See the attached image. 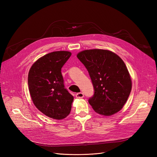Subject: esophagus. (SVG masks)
I'll return each instance as SVG.
<instances>
[{"mask_svg":"<svg viewBox=\"0 0 157 157\" xmlns=\"http://www.w3.org/2000/svg\"><path fill=\"white\" fill-rule=\"evenodd\" d=\"M76 98H84V94L82 92H79L76 94Z\"/></svg>","mask_w":157,"mask_h":157,"instance_id":"obj_1","label":"esophagus"}]
</instances>
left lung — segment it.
<instances>
[{"mask_svg": "<svg viewBox=\"0 0 157 157\" xmlns=\"http://www.w3.org/2000/svg\"><path fill=\"white\" fill-rule=\"evenodd\" d=\"M88 71L94 94L88 102L97 113L110 116L119 111L132 90V80L124 61L113 52L87 50L77 54Z\"/></svg>", "mask_w": 157, "mask_h": 157, "instance_id": "left-lung-1", "label": "left lung"}]
</instances>
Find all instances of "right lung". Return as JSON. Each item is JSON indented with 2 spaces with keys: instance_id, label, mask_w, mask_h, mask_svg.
I'll use <instances>...</instances> for the list:
<instances>
[{
  "instance_id": "1",
  "label": "right lung",
  "mask_w": 157,
  "mask_h": 157,
  "mask_svg": "<svg viewBox=\"0 0 157 157\" xmlns=\"http://www.w3.org/2000/svg\"><path fill=\"white\" fill-rule=\"evenodd\" d=\"M71 56L57 51L39 58L28 75V86L33 103L47 117L61 120L69 115L74 98L65 88L61 68Z\"/></svg>"
}]
</instances>
